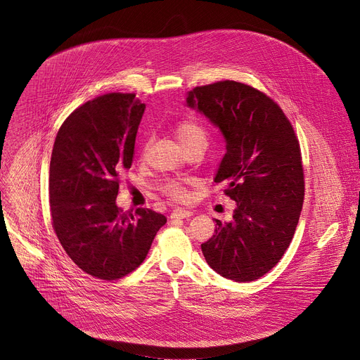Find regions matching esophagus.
Masks as SVG:
<instances>
[{"mask_svg":"<svg viewBox=\"0 0 360 360\" xmlns=\"http://www.w3.org/2000/svg\"><path fill=\"white\" fill-rule=\"evenodd\" d=\"M193 215V212L188 211V210H184V208H176L171 212V219H175V220H182V219H186V217H191Z\"/></svg>","mask_w":360,"mask_h":360,"instance_id":"1","label":"esophagus"}]
</instances>
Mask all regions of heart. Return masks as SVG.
Here are the masks:
<instances>
[{"instance_id":"1","label":"heart","mask_w":360,"mask_h":360,"mask_svg":"<svg viewBox=\"0 0 360 360\" xmlns=\"http://www.w3.org/2000/svg\"><path fill=\"white\" fill-rule=\"evenodd\" d=\"M175 134L181 141L182 148L189 145H207L208 133L205 127L197 122V120H182L175 127ZM166 194H169L175 200H182L185 197V191L182 185L176 181H171L165 185Z\"/></svg>"}]
</instances>
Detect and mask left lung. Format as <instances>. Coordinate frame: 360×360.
<instances>
[{
    "label": "left lung",
    "instance_id": "1",
    "mask_svg": "<svg viewBox=\"0 0 360 360\" xmlns=\"http://www.w3.org/2000/svg\"><path fill=\"white\" fill-rule=\"evenodd\" d=\"M186 105L204 114L226 140L214 182L236 201L233 219L215 220L201 245L219 275L250 282L268 274L288 249L304 202L300 143L279 105L236 81L197 86Z\"/></svg>",
    "mask_w": 360,
    "mask_h": 360
}]
</instances>
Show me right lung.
<instances>
[{
	"label": "right lung",
	"instance_id": "obj_1",
	"mask_svg": "<svg viewBox=\"0 0 360 360\" xmlns=\"http://www.w3.org/2000/svg\"><path fill=\"white\" fill-rule=\"evenodd\" d=\"M145 108L134 94L101 95L65 120L53 145V229L75 265L98 279H120L139 268L166 223L149 208L126 214L115 204L117 176L131 166Z\"/></svg>",
	"mask_w": 360,
	"mask_h": 360
}]
</instances>
